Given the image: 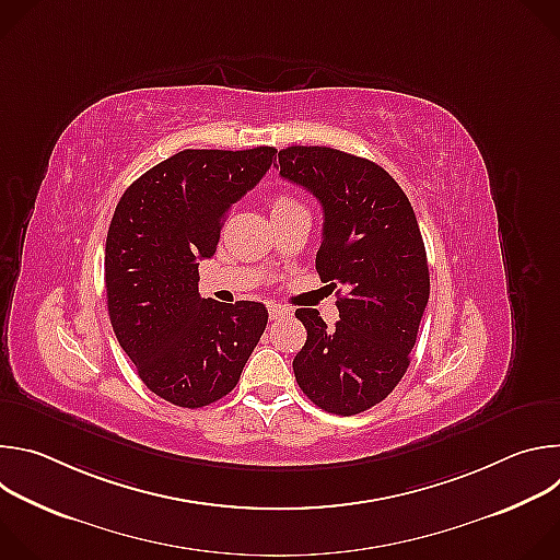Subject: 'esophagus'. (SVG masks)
<instances>
[{
	"label": "esophagus",
	"mask_w": 560,
	"mask_h": 560,
	"mask_svg": "<svg viewBox=\"0 0 560 560\" xmlns=\"http://www.w3.org/2000/svg\"><path fill=\"white\" fill-rule=\"evenodd\" d=\"M288 314H290V310H285L283 305H270V318H272V322H277V318H283Z\"/></svg>",
	"instance_id": "34e87169"
}]
</instances>
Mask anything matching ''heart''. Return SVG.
<instances>
[{"label":"heart","mask_w":560,"mask_h":560,"mask_svg":"<svg viewBox=\"0 0 560 560\" xmlns=\"http://www.w3.org/2000/svg\"><path fill=\"white\" fill-rule=\"evenodd\" d=\"M296 206H301V203L296 199L288 197V195H279L272 201V210H290V208H296Z\"/></svg>","instance_id":"1"}]
</instances>
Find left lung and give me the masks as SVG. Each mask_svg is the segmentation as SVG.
<instances>
[{
	"mask_svg": "<svg viewBox=\"0 0 560 560\" xmlns=\"http://www.w3.org/2000/svg\"><path fill=\"white\" fill-rule=\"evenodd\" d=\"M277 168L322 203L316 272L345 290L335 328L312 307L294 312L307 339L292 370L314 406L352 417L381 404L410 365L430 299L417 214L381 166L337 148L288 145Z\"/></svg>",
	"mask_w": 560,
	"mask_h": 560,
	"instance_id": "8db88e82",
	"label": "left lung"
}]
</instances>
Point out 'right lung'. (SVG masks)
Instances as JSON below:
<instances>
[{
	"label": "right lung",
	"instance_id": "obj_1",
	"mask_svg": "<svg viewBox=\"0 0 560 560\" xmlns=\"http://www.w3.org/2000/svg\"><path fill=\"white\" fill-rule=\"evenodd\" d=\"M272 145L182 150L132 182L106 238L110 324L150 392L203 408L234 389L268 310L199 294V261L217 253L232 208L272 166Z\"/></svg>",
	"mask_w": 560,
	"mask_h": 560
}]
</instances>
